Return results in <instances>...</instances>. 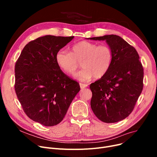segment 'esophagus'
Wrapping results in <instances>:
<instances>
[{"instance_id":"esophagus-1","label":"esophagus","mask_w":157,"mask_h":157,"mask_svg":"<svg viewBox=\"0 0 157 157\" xmlns=\"http://www.w3.org/2000/svg\"><path fill=\"white\" fill-rule=\"evenodd\" d=\"M79 86H80V88H81V89H83V88L87 87L88 85H87L86 84H83V83H79Z\"/></svg>"}]
</instances>
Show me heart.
Masks as SVG:
<instances>
[{"instance_id": "1", "label": "heart", "mask_w": 157, "mask_h": 157, "mask_svg": "<svg viewBox=\"0 0 157 157\" xmlns=\"http://www.w3.org/2000/svg\"><path fill=\"white\" fill-rule=\"evenodd\" d=\"M56 62L60 68L67 74H72L81 62L83 69L74 74L81 81L101 78L109 71L113 61V52L107 44L83 40L74 44L69 52L60 49L56 53Z\"/></svg>"}]
</instances>
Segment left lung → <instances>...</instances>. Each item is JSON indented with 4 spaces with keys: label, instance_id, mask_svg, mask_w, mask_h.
Returning <instances> with one entry per match:
<instances>
[{
    "label": "left lung",
    "instance_id": "left-lung-1",
    "mask_svg": "<svg viewBox=\"0 0 157 157\" xmlns=\"http://www.w3.org/2000/svg\"><path fill=\"white\" fill-rule=\"evenodd\" d=\"M90 39L105 40L113 52L108 72L90 86L92 109L103 122H118L132 112L143 91V67L136 49L121 37L112 34Z\"/></svg>",
    "mask_w": 157,
    "mask_h": 157
}]
</instances>
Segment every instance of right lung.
<instances>
[{
    "mask_svg": "<svg viewBox=\"0 0 157 157\" xmlns=\"http://www.w3.org/2000/svg\"><path fill=\"white\" fill-rule=\"evenodd\" d=\"M74 36H45L30 41L16 62L14 90L23 110L33 121L46 127L65 117L79 83L58 65L56 52Z\"/></svg>",
    "mask_w": 157,
    "mask_h": 157,
    "instance_id": "1",
    "label": "right lung"
}]
</instances>
